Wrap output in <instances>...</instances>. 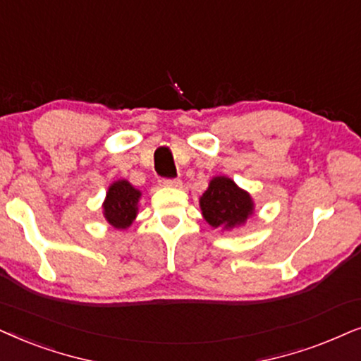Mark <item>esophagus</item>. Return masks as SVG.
<instances>
[{
	"label": "esophagus",
	"instance_id": "esophagus-1",
	"mask_svg": "<svg viewBox=\"0 0 361 361\" xmlns=\"http://www.w3.org/2000/svg\"><path fill=\"white\" fill-rule=\"evenodd\" d=\"M160 185L166 186V188H180L181 180H178V178H173V180H160Z\"/></svg>",
	"mask_w": 361,
	"mask_h": 361
}]
</instances>
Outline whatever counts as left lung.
Here are the masks:
<instances>
[{
    "mask_svg": "<svg viewBox=\"0 0 361 361\" xmlns=\"http://www.w3.org/2000/svg\"><path fill=\"white\" fill-rule=\"evenodd\" d=\"M201 214L211 228L231 231L241 228L254 214V200L229 176H213L200 196Z\"/></svg>",
    "mask_w": 361,
    "mask_h": 361,
    "instance_id": "1",
    "label": "left lung"
}]
</instances>
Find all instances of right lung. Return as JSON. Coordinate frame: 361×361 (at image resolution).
Instances as JSON below:
<instances>
[{"label":"right lung","instance_id":"obj_1","mask_svg":"<svg viewBox=\"0 0 361 361\" xmlns=\"http://www.w3.org/2000/svg\"><path fill=\"white\" fill-rule=\"evenodd\" d=\"M142 191L130 181L117 180L109 186L102 203V213L107 223L115 229L130 228L138 214V201Z\"/></svg>","mask_w":361,"mask_h":361}]
</instances>
